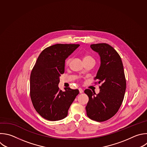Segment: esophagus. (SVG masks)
Returning <instances> with one entry per match:
<instances>
[{
  "mask_svg": "<svg viewBox=\"0 0 147 147\" xmlns=\"http://www.w3.org/2000/svg\"><path fill=\"white\" fill-rule=\"evenodd\" d=\"M78 90H79V92H80V93H83V92H84L83 89H82V88H78Z\"/></svg>",
  "mask_w": 147,
  "mask_h": 147,
  "instance_id": "obj_1",
  "label": "esophagus"
}]
</instances>
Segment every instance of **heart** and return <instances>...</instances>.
Here are the masks:
<instances>
[{
	"label": "heart",
	"mask_w": 147,
	"mask_h": 147,
	"mask_svg": "<svg viewBox=\"0 0 147 147\" xmlns=\"http://www.w3.org/2000/svg\"><path fill=\"white\" fill-rule=\"evenodd\" d=\"M87 59H94L90 56V55H85L84 57V59L83 60H87ZM70 61H71V59L70 58H68L66 61V66H68L70 62Z\"/></svg>",
	"instance_id": "heart-1"
}]
</instances>
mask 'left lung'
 I'll use <instances>...</instances> for the list:
<instances>
[{
    "label": "left lung",
    "instance_id": "left-lung-1",
    "mask_svg": "<svg viewBox=\"0 0 147 147\" xmlns=\"http://www.w3.org/2000/svg\"><path fill=\"white\" fill-rule=\"evenodd\" d=\"M90 48L100 57V66L94 80L102 85L98 94L88 89L84 90L89 97L85 109L90 119L103 122L119 109L126 90V79L121 58L113 47L99 43L91 44Z\"/></svg>",
    "mask_w": 147,
    "mask_h": 147
}]
</instances>
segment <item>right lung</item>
<instances>
[{
	"label": "right lung",
	"mask_w": 147,
	"mask_h": 147,
	"mask_svg": "<svg viewBox=\"0 0 147 147\" xmlns=\"http://www.w3.org/2000/svg\"><path fill=\"white\" fill-rule=\"evenodd\" d=\"M79 44H57L41 53L30 77V98L36 111L44 119L56 121L67 117L68 110L79 93L78 89H59V77L65 72L66 58Z\"/></svg>",
	"instance_id": "1"
}]
</instances>
